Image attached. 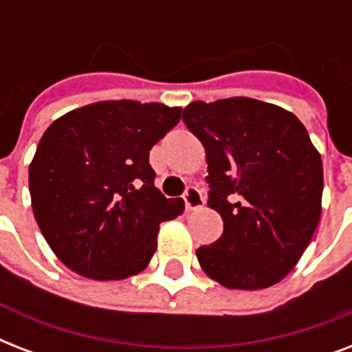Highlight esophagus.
Instances as JSON below:
<instances>
[{
  "mask_svg": "<svg viewBox=\"0 0 352 352\" xmlns=\"http://www.w3.org/2000/svg\"><path fill=\"white\" fill-rule=\"evenodd\" d=\"M184 204H186V210H197V208H203L204 204V199H203V193L199 192L195 186H188L186 192H184Z\"/></svg>",
  "mask_w": 352,
  "mask_h": 352,
  "instance_id": "1",
  "label": "esophagus"
}]
</instances>
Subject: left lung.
Here are the masks:
<instances>
[{"mask_svg":"<svg viewBox=\"0 0 352 352\" xmlns=\"http://www.w3.org/2000/svg\"><path fill=\"white\" fill-rule=\"evenodd\" d=\"M182 120L206 151L208 206L223 235L195 252L226 289L272 287L298 265L322 215L323 164L283 107L234 96L192 102Z\"/></svg>","mask_w":352,"mask_h":352,"instance_id":"8db88e82","label":"left lung"}]
</instances>
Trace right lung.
Listing matches in <instances>:
<instances>
[{"instance_id":"add662e5","label":"right lung","mask_w":352,"mask_h":352,"mask_svg":"<svg viewBox=\"0 0 352 352\" xmlns=\"http://www.w3.org/2000/svg\"><path fill=\"white\" fill-rule=\"evenodd\" d=\"M181 107L106 100L73 109L47 127L29 166L36 223L60 261L109 281L142 272L162 221L182 199L155 188L149 149L177 126Z\"/></svg>"}]
</instances>
